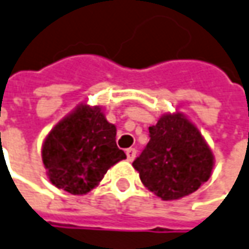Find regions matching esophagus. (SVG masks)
Listing matches in <instances>:
<instances>
[{"label": "esophagus", "instance_id": "1", "mask_svg": "<svg viewBox=\"0 0 249 249\" xmlns=\"http://www.w3.org/2000/svg\"><path fill=\"white\" fill-rule=\"evenodd\" d=\"M126 155H127L128 161H133V160L136 159L137 151L134 149V148H128V149H126Z\"/></svg>", "mask_w": 249, "mask_h": 249}]
</instances>
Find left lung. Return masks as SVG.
<instances>
[{"label": "left lung", "mask_w": 249, "mask_h": 249, "mask_svg": "<svg viewBox=\"0 0 249 249\" xmlns=\"http://www.w3.org/2000/svg\"><path fill=\"white\" fill-rule=\"evenodd\" d=\"M149 142L133 161L141 182L161 200L196 192L211 177L214 155L198 128L181 112L166 113L149 127Z\"/></svg>", "instance_id": "8db88e82"}]
</instances>
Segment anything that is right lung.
<instances>
[{
    "label": "right lung",
    "mask_w": 249,
    "mask_h": 249,
    "mask_svg": "<svg viewBox=\"0 0 249 249\" xmlns=\"http://www.w3.org/2000/svg\"><path fill=\"white\" fill-rule=\"evenodd\" d=\"M123 159L126 153L116 145V127L97 105H78L52 128L42 145L49 181L71 195H86Z\"/></svg>",
    "instance_id": "right-lung-1"
}]
</instances>
